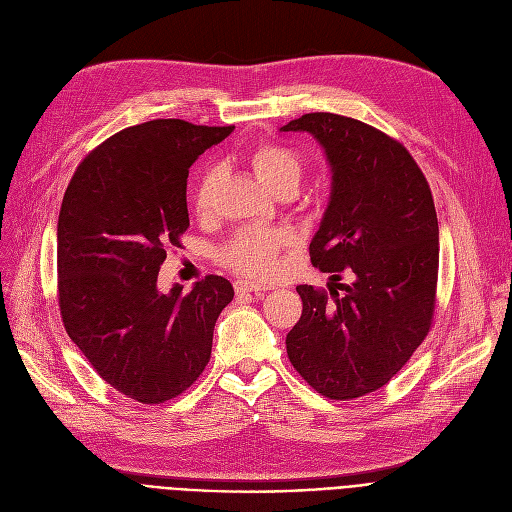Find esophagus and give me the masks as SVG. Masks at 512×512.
<instances>
[{"mask_svg": "<svg viewBox=\"0 0 512 512\" xmlns=\"http://www.w3.org/2000/svg\"><path fill=\"white\" fill-rule=\"evenodd\" d=\"M236 293H268L270 286L268 284H259V282H251V280H236L234 282Z\"/></svg>", "mask_w": 512, "mask_h": 512, "instance_id": "34e87169", "label": "esophagus"}]
</instances>
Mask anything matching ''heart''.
<instances>
[{
    "label": "heart",
    "instance_id": "heart-1",
    "mask_svg": "<svg viewBox=\"0 0 512 512\" xmlns=\"http://www.w3.org/2000/svg\"><path fill=\"white\" fill-rule=\"evenodd\" d=\"M251 167L257 173L259 180L268 186L272 192L293 186L297 188L301 175H303V161L299 152L293 148L265 142L259 144L251 152ZM215 190V171L207 169L198 177L194 186V209L198 213H205L211 207ZM295 236L291 230L284 228H244L221 249V261L228 268L249 274V276H270L278 268V253L284 247H291Z\"/></svg>",
    "mask_w": 512,
    "mask_h": 512
}]
</instances>
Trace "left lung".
<instances>
[{
  "label": "left lung",
  "instance_id": "left-lung-1",
  "mask_svg": "<svg viewBox=\"0 0 512 512\" xmlns=\"http://www.w3.org/2000/svg\"><path fill=\"white\" fill-rule=\"evenodd\" d=\"M282 131H307L326 150L332 192L311 263L332 278L297 286L303 314L286 335L288 360L328 399L387 385L425 341L435 314L439 226L427 177L381 129L335 113H309Z\"/></svg>",
  "mask_w": 512,
  "mask_h": 512
}]
</instances>
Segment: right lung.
<instances>
[{
	"mask_svg": "<svg viewBox=\"0 0 512 512\" xmlns=\"http://www.w3.org/2000/svg\"><path fill=\"white\" fill-rule=\"evenodd\" d=\"M234 125L154 119L127 127L77 167L58 217V305L71 341L110 387L165 404L201 376L234 288L205 276L188 295L157 278L188 230V169Z\"/></svg>",
	"mask_w": 512,
	"mask_h": 512,
	"instance_id": "obj_1",
	"label": "right lung"
}]
</instances>
